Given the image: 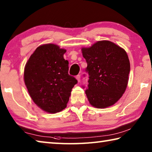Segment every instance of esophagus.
Here are the masks:
<instances>
[{
    "label": "esophagus",
    "instance_id": "esophagus-1",
    "mask_svg": "<svg viewBox=\"0 0 152 152\" xmlns=\"http://www.w3.org/2000/svg\"><path fill=\"white\" fill-rule=\"evenodd\" d=\"M76 78L77 80H78V82H80V75H78V76H76Z\"/></svg>",
    "mask_w": 152,
    "mask_h": 152
}]
</instances>
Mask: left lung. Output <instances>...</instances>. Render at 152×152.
Segmentation results:
<instances>
[{"label":"left lung","mask_w":152,"mask_h":152,"mask_svg":"<svg viewBox=\"0 0 152 152\" xmlns=\"http://www.w3.org/2000/svg\"><path fill=\"white\" fill-rule=\"evenodd\" d=\"M82 52L89 76L85 92L90 104L99 109L112 106L122 96L127 86L130 62L127 53L106 40L82 48Z\"/></svg>","instance_id":"obj_1"}]
</instances>
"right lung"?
<instances>
[{"label":"right lung","mask_w":152,"mask_h":152,"mask_svg":"<svg viewBox=\"0 0 152 152\" xmlns=\"http://www.w3.org/2000/svg\"><path fill=\"white\" fill-rule=\"evenodd\" d=\"M66 50L52 43L40 45L25 67L24 81L33 102L45 112L65 109L77 80L68 74Z\"/></svg>","instance_id":"obj_1"}]
</instances>
